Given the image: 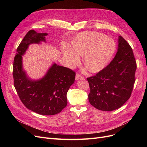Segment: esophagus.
<instances>
[{"label":"esophagus","mask_w":147,"mask_h":147,"mask_svg":"<svg viewBox=\"0 0 147 147\" xmlns=\"http://www.w3.org/2000/svg\"><path fill=\"white\" fill-rule=\"evenodd\" d=\"M83 78H84V77L82 76L79 74H77L76 76V80H78V79H83Z\"/></svg>","instance_id":"34e87169"}]
</instances>
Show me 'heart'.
Masks as SVG:
<instances>
[{
  "label": "heart",
  "mask_w": 147,
  "mask_h": 147,
  "mask_svg": "<svg viewBox=\"0 0 147 147\" xmlns=\"http://www.w3.org/2000/svg\"><path fill=\"white\" fill-rule=\"evenodd\" d=\"M63 54L68 64L73 66L80 60V55L84 54L83 63L91 72L102 70L109 64L115 51L113 39L96 32L84 33L77 37L72 49L64 47Z\"/></svg>",
  "instance_id": "1"
}]
</instances>
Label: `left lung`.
<instances>
[{"label":"left lung","mask_w":147,"mask_h":147,"mask_svg":"<svg viewBox=\"0 0 147 147\" xmlns=\"http://www.w3.org/2000/svg\"><path fill=\"white\" fill-rule=\"evenodd\" d=\"M118 49L111 63L94 76L87 78L90 104L110 111L119 109L130 97L135 82L136 62L132 48L121 36Z\"/></svg>","instance_id":"left-lung-1"}]
</instances>
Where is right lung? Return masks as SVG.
<instances>
[{"instance_id":"right-lung-1","label":"right lung","mask_w":147,"mask_h":147,"mask_svg":"<svg viewBox=\"0 0 147 147\" xmlns=\"http://www.w3.org/2000/svg\"><path fill=\"white\" fill-rule=\"evenodd\" d=\"M47 33L31 30L17 49L13 64L14 87L21 102L28 109L41 115H55L67 106V93L74 83L72 69L53 64L43 78L31 80L22 69V55L32 43L45 42Z\"/></svg>"}]
</instances>
